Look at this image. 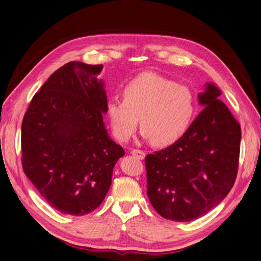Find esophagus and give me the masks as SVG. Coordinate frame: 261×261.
Returning a JSON list of instances; mask_svg holds the SVG:
<instances>
[{
    "label": "esophagus",
    "mask_w": 261,
    "mask_h": 261,
    "mask_svg": "<svg viewBox=\"0 0 261 261\" xmlns=\"http://www.w3.org/2000/svg\"><path fill=\"white\" fill-rule=\"evenodd\" d=\"M131 154L135 155L136 158L140 159V160L144 159V156H145V153L143 152V151L139 150V149H131Z\"/></svg>",
    "instance_id": "obj_1"
}]
</instances>
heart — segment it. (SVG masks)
Here are the masks:
<instances>
[{
	"label": "heart",
	"mask_w": 261,
	"mask_h": 261,
	"mask_svg": "<svg viewBox=\"0 0 261 261\" xmlns=\"http://www.w3.org/2000/svg\"><path fill=\"white\" fill-rule=\"evenodd\" d=\"M196 100L191 89L160 74L145 72L123 88V100L107 103L114 136L128 141L139 124L142 136L155 145H169L182 137L192 122Z\"/></svg>",
	"instance_id": "obj_1"
}]
</instances>
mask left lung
<instances>
[{"label": "left lung", "mask_w": 261, "mask_h": 261, "mask_svg": "<svg viewBox=\"0 0 261 261\" xmlns=\"http://www.w3.org/2000/svg\"><path fill=\"white\" fill-rule=\"evenodd\" d=\"M214 83L198 94L203 110L170 147L145 156L147 193L160 216L191 221L219 204L236 181L240 124Z\"/></svg>", "instance_id": "obj_1"}]
</instances>
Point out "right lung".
<instances>
[{"label": "right lung", "mask_w": 261, "mask_h": 261, "mask_svg": "<svg viewBox=\"0 0 261 261\" xmlns=\"http://www.w3.org/2000/svg\"><path fill=\"white\" fill-rule=\"evenodd\" d=\"M103 65L72 61L50 75L22 122L23 171L60 213L84 216L101 204L124 150L109 137Z\"/></svg>", "instance_id": "right-lung-1"}]
</instances>
